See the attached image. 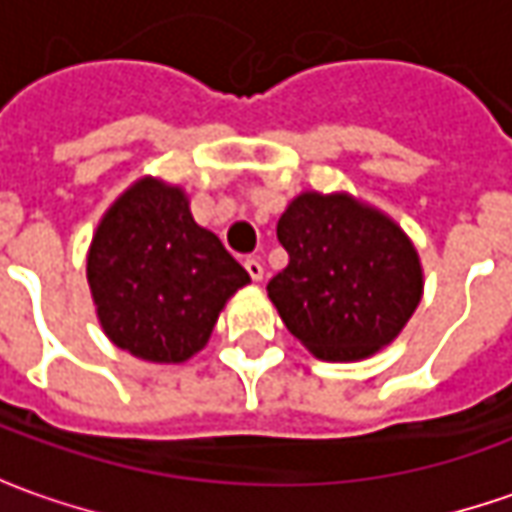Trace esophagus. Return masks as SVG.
<instances>
[{"label": "esophagus", "instance_id": "obj_1", "mask_svg": "<svg viewBox=\"0 0 512 512\" xmlns=\"http://www.w3.org/2000/svg\"><path fill=\"white\" fill-rule=\"evenodd\" d=\"M245 270H247V276H250L253 282H262V279H265V265H262L259 259H247Z\"/></svg>", "mask_w": 512, "mask_h": 512}]
</instances>
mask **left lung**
<instances>
[{"label": "left lung", "mask_w": 512, "mask_h": 512, "mask_svg": "<svg viewBox=\"0 0 512 512\" xmlns=\"http://www.w3.org/2000/svg\"><path fill=\"white\" fill-rule=\"evenodd\" d=\"M290 262L267 282L285 327L325 362H362L396 342L422 302L410 236L350 193L305 190L279 216Z\"/></svg>", "instance_id": "8db88e82"}]
</instances>
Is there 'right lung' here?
I'll list each match as a JSON object with an SVG mask.
<instances>
[{
    "label": "right lung",
    "instance_id": "obj_1",
    "mask_svg": "<svg viewBox=\"0 0 512 512\" xmlns=\"http://www.w3.org/2000/svg\"><path fill=\"white\" fill-rule=\"evenodd\" d=\"M247 270L196 225L179 185L142 176L105 210L88 247V285L110 342L142 362L182 364L210 339Z\"/></svg>",
    "mask_w": 512,
    "mask_h": 512
}]
</instances>
